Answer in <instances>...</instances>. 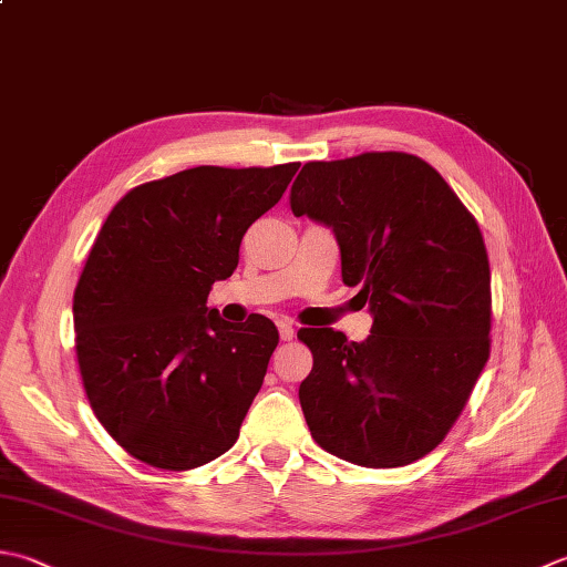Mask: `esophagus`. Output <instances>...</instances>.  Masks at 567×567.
<instances>
[{"label": "esophagus", "mask_w": 567, "mask_h": 567, "mask_svg": "<svg viewBox=\"0 0 567 567\" xmlns=\"http://www.w3.org/2000/svg\"><path fill=\"white\" fill-rule=\"evenodd\" d=\"M277 329H280V339L282 341H290L295 337V327L290 324V321H280V324H277Z\"/></svg>", "instance_id": "obj_1"}]
</instances>
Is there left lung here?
Here are the masks:
<instances>
[{
	"label": "left lung",
	"instance_id": "obj_1",
	"mask_svg": "<svg viewBox=\"0 0 567 567\" xmlns=\"http://www.w3.org/2000/svg\"><path fill=\"white\" fill-rule=\"evenodd\" d=\"M295 216L334 230L341 280L373 315L365 341L299 329L315 357L299 403L321 450L388 470L435 450L489 361L492 270L482 230L415 154L307 162Z\"/></svg>",
	"mask_w": 567,
	"mask_h": 567
}]
</instances>
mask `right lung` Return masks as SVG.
Listing matches in <instances>:
<instances>
[{"mask_svg":"<svg viewBox=\"0 0 567 567\" xmlns=\"http://www.w3.org/2000/svg\"><path fill=\"white\" fill-rule=\"evenodd\" d=\"M297 169L194 166L132 188L97 233L73 295L75 357L100 425L150 467L194 470L236 445L280 334L262 315L233 327L206 299Z\"/></svg>","mask_w":567,"mask_h":567,"instance_id":"add662e5","label":"right lung"}]
</instances>
